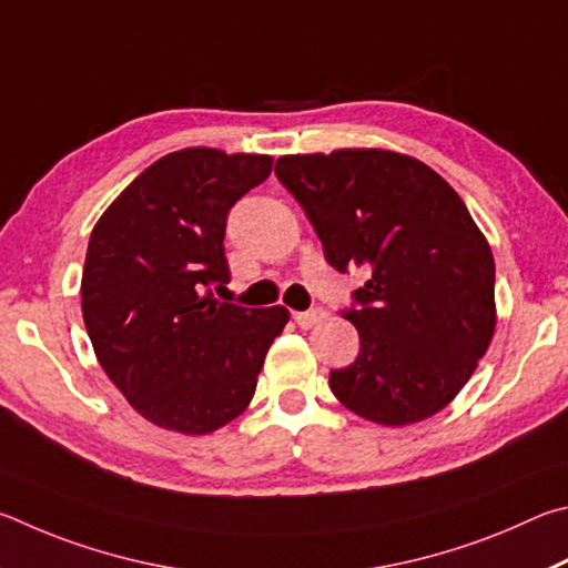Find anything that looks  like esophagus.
<instances>
[{"label": "esophagus", "mask_w": 568, "mask_h": 568, "mask_svg": "<svg viewBox=\"0 0 568 568\" xmlns=\"http://www.w3.org/2000/svg\"><path fill=\"white\" fill-rule=\"evenodd\" d=\"M326 320L324 310H310V312H294V322L302 326V329H312V326L322 324Z\"/></svg>", "instance_id": "esophagus-1"}]
</instances>
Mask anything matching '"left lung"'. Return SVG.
Listing matches in <instances>:
<instances>
[{
    "label": "left lung",
    "mask_w": 568,
    "mask_h": 568,
    "mask_svg": "<svg viewBox=\"0 0 568 568\" xmlns=\"http://www.w3.org/2000/svg\"><path fill=\"white\" fill-rule=\"evenodd\" d=\"M274 172L304 206L334 268L364 266L344 312L359 356L329 374L346 409L382 426L416 424L464 389L496 329L494 254L432 166L389 149L286 154Z\"/></svg>",
    "instance_id": "8db88e82"
}]
</instances>
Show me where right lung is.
I'll return each instance as SVG.
<instances>
[{
  "mask_svg": "<svg viewBox=\"0 0 568 568\" xmlns=\"http://www.w3.org/2000/svg\"><path fill=\"white\" fill-rule=\"evenodd\" d=\"M268 154L189 146L146 166L92 229L82 314L97 362L162 429L202 436L252 402L284 306L219 302L226 214L272 174Z\"/></svg>",
  "mask_w": 568,
  "mask_h": 568,
  "instance_id": "add662e5",
  "label": "right lung"
}]
</instances>
